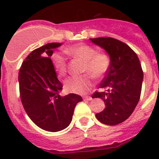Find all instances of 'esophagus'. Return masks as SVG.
Wrapping results in <instances>:
<instances>
[{
  "instance_id": "34e87169",
  "label": "esophagus",
  "mask_w": 159,
  "mask_h": 159,
  "mask_svg": "<svg viewBox=\"0 0 159 159\" xmlns=\"http://www.w3.org/2000/svg\"><path fill=\"white\" fill-rule=\"evenodd\" d=\"M84 100H85V101H92L93 98L90 96H85V97H84Z\"/></svg>"
}]
</instances>
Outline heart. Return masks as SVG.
<instances>
[{
    "label": "heart",
    "mask_w": 159,
    "mask_h": 159,
    "mask_svg": "<svg viewBox=\"0 0 159 159\" xmlns=\"http://www.w3.org/2000/svg\"><path fill=\"white\" fill-rule=\"evenodd\" d=\"M65 52L73 58L83 62L82 72L88 73L95 79H101L109 69L110 59L106 54L97 52L95 49L86 44H77L66 48ZM51 62L55 72L61 77L67 73V64L65 58L58 54L51 57ZM93 86L90 76L85 74L81 77H72L64 82L66 90L72 93L84 94Z\"/></svg>",
    "instance_id": "heart-1"
}]
</instances>
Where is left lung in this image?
<instances>
[{"instance_id": "8db88e82", "label": "left lung", "mask_w": 159, "mask_h": 159, "mask_svg": "<svg viewBox=\"0 0 159 159\" xmlns=\"http://www.w3.org/2000/svg\"><path fill=\"white\" fill-rule=\"evenodd\" d=\"M108 53L109 69L100 84L101 92L93 98H101L105 108L96 117L107 125H116L126 120L135 110L140 98L143 72L138 56L129 46L110 37L89 39Z\"/></svg>"}]
</instances>
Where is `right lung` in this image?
<instances>
[{
    "label": "right lung",
    "mask_w": 159,
    "mask_h": 159,
    "mask_svg": "<svg viewBox=\"0 0 159 159\" xmlns=\"http://www.w3.org/2000/svg\"><path fill=\"white\" fill-rule=\"evenodd\" d=\"M61 45L51 43L31 51L23 62L18 77L25 111L39 128L52 132L69 126L74 108L82 101L78 94L59 95L62 85L57 78L51 57L53 50Z\"/></svg>",
    "instance_id": "right-lung-1"
}]
</instances>
